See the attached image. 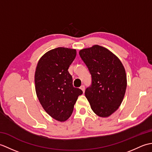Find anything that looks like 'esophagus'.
<instances>
[{"mask_svg": "<svg viewBox=\"0 0 152 152\" xmlns=\"http://www.w3.org/2000/svg\"><path fill=\"white\" fill-rule=\"evenodd\" d=\"M80 89H81L82 91H83V92L84 93L85 92V86H83V85H82L81 87H80Z\"/></svg>", "mask_w": 152, "mask_h": 152, "instance_id": "34e87169", "label": "esophagus"}]
</instances>
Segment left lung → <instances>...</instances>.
Returning <instances> with one entry per match:
<instances>
[{"label":"left lung","mask_w":152,"mask_h":152,"mask_svg":"<svg viewBox=\"0 0 152 152\" xmlns=\"http://www.w3.org/2000/svg\"><path fill=\"white\" fill-rule=\"evenodd\" d=\"M80 56L91 75L85 95L95 114L108 117L121 105L127 88V77L118 58L99 45L80 51Z\"/></svg>","instance_id":"8db88e82"}]
</instances>
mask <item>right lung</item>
<instances>
[{
  "label": "right lung",
  "instance_id": "1",
  "mask_svg": "<svg viewBox=\"0 0 152 152\" xmlns=\"http://www.w3.org/2000/svg\"><path fill=\"white\" fill-rule=\"evenodd\" d=\"M76 56L74 49L60 47L51 50L40 58L35 72L38 99L45 111L59 121L70 118L78 96L83 93L74 88L68 70Z\"/></svg>",
  "mask_w": 152,
  "mask_h": 152
}]
</instances>
